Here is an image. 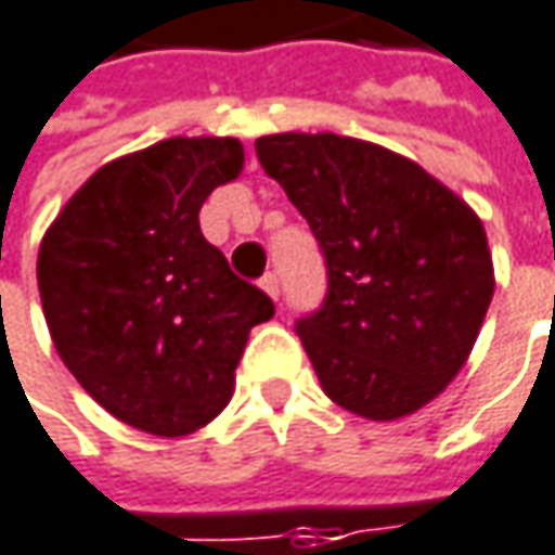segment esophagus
Segmentation results:
<instances>
[{"label": "esophagus", "mask_w": 555, "mask_h": 555, "mask_svg": "<svg viewBox=\"0 0 555 555\" xmlns=\"http://www.w3.org/2000/svg\"><path fill=\"white\" fill-rule=\"evenodd\" d=\"M260 288L273 298V301H279V276L276 273H267V276L260 279Z\"/></svg>", "instance_id": "esophagus-1"}]
</instances>
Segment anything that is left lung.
<instances>
[{"label":"left lung","instance_id":"left-lung-1","mask_svg":"<svg viewBox=\"0 0 555 555\" xmlns=\"http://www.w3.org/2000/svg\"><path fill=\"white\" fill-rule=\"evenodd\" d=\"M254 147L326 260V298L295 323L323 392L367 421L414 414L462 371L493 298L477 212L379 144L288 131Z\"/></svg>","mask_w":555,"mask_h":555}]
</instances>
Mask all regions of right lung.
I'll use <instances>...</instances> for the list:
<instances>
[{"label": "right lung", "mask_w": 555, "mask_h": 555, "mask_svg": "<svg viewBox=\"0 0 555 555\" xmlns=\"http://www.w3.org/2000/svg\"><path fill=\"white\" fill-rule=\"evenodd\" d=\"M235 138H169L118 156L43 235L37 285L65 367L113 417L188 437L229 405L247 333L273 301L229 270L197 212L238 179Z\"/></svg>", "instance_id": "right-lung-1"}]
</instances>
